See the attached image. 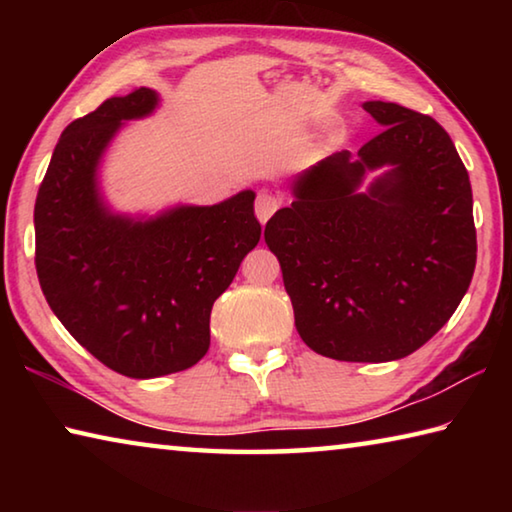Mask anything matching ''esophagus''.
I'll return each instance as SVG.
<instances>
[{
    "label": "esophagus",
    "mask_w": 512,
    "mask_h": 512,
    "mask_svg": "<svg viewBox=\"0 0 512 512\" xmlns=\"http://www.w3.org/2000/svg\"><path fill=\"white\" fill-rule=\"evenodd\" d=\"M280 205H282V198L280 196H275L271 192H262V194L257 196V201H255L257 219L262 221V223H266L277 210H280Z\"/></svg>",
    "instance_id": "esophagus-1"
}]
</instances>
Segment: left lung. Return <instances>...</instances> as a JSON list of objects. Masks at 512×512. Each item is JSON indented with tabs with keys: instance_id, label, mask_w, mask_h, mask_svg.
I'll list each match as a JSON object with an SVG mask.
<instances>
[{
	"instance_id": "obj_1",
	"label": "left lung",
	"mask_w": 512,
	"mask_h": 512,
	"mask_svg": "<svg viewBox=\"0 0 512 512\" xmlns=\"http://www.w3.org/2000/svg\"><path fill=\"white\" fill-rule=\"evenodd\" d=\"M384 131L357 155L302 173L296 201L266 223L296 329L336 361H395L422 348L470 287L472 185L443 126L400 103H363ZM391 166L368 193L372 168Z\"/></svg>"
}]
</instances>
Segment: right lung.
Here are the masks:
<instances>
[{
	"instance_id": "add662e5",
	"label": "right lung",
	"mask_w": 512,
	"mask_h": 512,
	"mask_svg": "<svg viewBox=\"0 0 512 512\" xmlns=\"http://www.w3.org/2000/svg\"><path fill=\"white\" fill-rule=\"evenodd\" d=\"M158 97L137 88L69 124L36 198V271L49 307L103 366L133 379L192 368L210 348L214 300L262 237L255 194L131 221L103 207L94 171L124 119Z\"/></svg>"
}]
</instances>
